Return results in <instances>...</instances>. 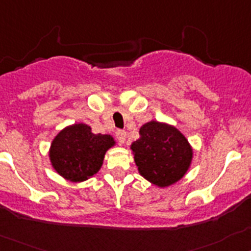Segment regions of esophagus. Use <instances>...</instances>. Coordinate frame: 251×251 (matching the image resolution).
I'll use <instances>...</instances> for the list:
<instances>
[{
	"instance_id": "obj_1",
	"label": "esophagus",
	"mask_w": 251,
	"mask_h": 251,
	"mask_svg": "<svg viewBox=\"0 0 251 251\" xmlns=\"http://www.w3.org/2000/svg\"><path fill=\"white\" fill-rule=\"evenodd\" d=\"M116 137H117V141H118L119 143L124 144V142H126V138H127V133L124 132V130L118 129L116 132Z\"/></svg>"
}]
</instances>
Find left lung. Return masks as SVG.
<instances>
[{
	"mask_svg": "<svg viewBox=\"0 0 251 251\" xmlns=\"http://www.w3.org/2000/svg\"><path fill=\"white\" fill-rule=\"evenodd\" d=\"M139 134L130 149L141 176L160 188L180 180L193 159L187 138L173 126L157 121L142 126Z\"/></svg>",
	"mask_w": 251,
	"mask_h": 251,
	"instance_id": "left-lung-1",
	"label": "left lung"
}]
</instances>
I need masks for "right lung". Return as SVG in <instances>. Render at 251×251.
Listing matches in <instances>:
<instances>
[{
    "instance_id": "right-lung-1",
    "label": "right lung",
    "mask_w": 251,
    "mask_h": 251,
    "mask_svg": "<svg viewBox=\"0 0 251 251\" xmlns=\"http://www.w3.org/2000/svg\"><path fill=\"white\" fill-rule=\"evenodd\" d=\"M114 144L112 135L94 134L87 124H73L52 141L50 164L64 179L73 183L84 181L100 171L105 151Z\"/></svg>"
}]
</instances>
